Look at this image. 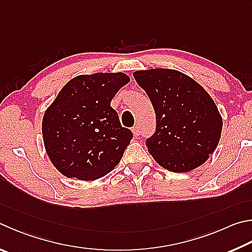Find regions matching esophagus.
I'll list each match as a JSON object with an SVG mask.
<instances>
[{
	"label": "esophagus",
	"instance_id": "obj_1",
	"mask_svg": "<svg viewBox=\"0 0 252 252\" xmlns=\"http://www.w3.org/2000/svg\"><path fill=\"white\" fill-rule=\"evenodd\" d=\"M132 132H133V134L135 135V136H139L140 135V126H133V129H132Z\"/></svg>",
	"mask_w": 252,
	"mask_h": 252
}]
</instances>
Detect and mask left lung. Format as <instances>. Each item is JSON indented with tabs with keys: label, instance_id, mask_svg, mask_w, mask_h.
Returning <instances> with one entry per match:
<instances>
[{
	"label": "left lung",
	"instance_id": "obj_1",
	"mask_svg": "<svg viewBox=\"0 0 252 252\" xmlns=\"http://www.w3.org/2000/svg\"><path fill=\"white\" fill-rule=\"evenodd\" d=\"M135 81L152 102L157 130L146 140L150 154L171 172H189L207 161L220 140L222 119L202 86L166 68L138 70Z\"/></svg>",
	"mask_w": 252,
	"mask_h": 252
}]
</instances>
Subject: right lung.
Instances as JSON below:
<instances>
[{
  "label": "right lung",
  "instance_id": "add662e5",
  "mask_svg": "<svg viewBox=\"0 0 252 252\" xmlns=\"http://www.w3.org/2000/svg\"><path fill=\"white\" fill-rule=\"evenodd\" d=\"M129 81L123 72L77 76L63 87L45 111L44 145L63 175L94 181L120 162L133 134L121 126L110 104Z\"/></svg>",
  "mask_w": 252,
  "mask_h": 252
}]
</instances>
